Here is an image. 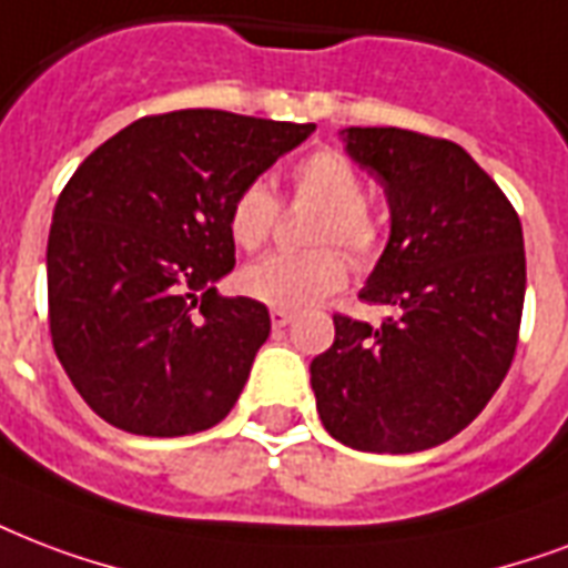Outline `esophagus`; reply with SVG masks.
Instances as JSON below:
<instances>
[{
  "label": "esophagus",
  "instance_id": "esophagus-1",
  "mask_svg": "<svg viewBox=\"0 0 568 568\" xmlns=\"http://www.w3.org/2000/svg\"><path fill=\"white\" fill-rule=\"evenodd\" d=\"M292 322H294V313H288V310H271V324H274L276 331Z\"/></svg>",
  "mask_w": 568,
  "mask_h": 568
}]
</instances>
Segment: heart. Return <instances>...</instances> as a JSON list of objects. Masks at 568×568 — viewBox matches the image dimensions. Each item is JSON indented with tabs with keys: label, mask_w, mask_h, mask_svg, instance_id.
<instances>
[{
	"label": "heart",
	"mask_w": 568,
	"mask_h": 568,
	"mask_svg": "<svg viewBox=\"0 0 568 568\" xmlns=\"http://www.w3.org/2000/svg\"><path fill=\"white\" fill-rule=\"evenodd\" d=\"M297 199L322 205L315 220V244H339L342 250L369 262L381 244L378 220L369 214L366 190L357 169L336 151H313L292 169ZM280 202L265 181H250L237 190L229 207V232L237 246L258 250L276 226ZM348 280V265L339 250H313V253H267L244 267L241 285L255 301L280 310H303L339 292Z\"/></svg>",
	"instance_id": "1"
}]
</instances>
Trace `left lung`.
Instances as JSON below:
<instances>
[{
  "instance_id": "left-lung-1",
  "label": "left lung",
  "mask_w": 568,
  "mask_h": 568,
  "mask_svg": "<svg viewBox=\"0 0 568 568\" xmlns=\"http://www.w3.org/2000/svg\"><path fill=\"white\" fill-rule=\"evenodd\" d=\"M384 187L389 237L361 288L393 306L378 327L336 315L310 363L331 438L363 453H419L456 438L509 372L525 306L521 220L462 145L402 128L339 130Z\"/></svg>"
}]
</instances>
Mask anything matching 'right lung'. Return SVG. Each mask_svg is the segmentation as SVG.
Segmentation results:
<instances>
[{"mask_svg": "<svg viewBox=\"0 0 568 568\" xmlns=\"http://www.w3.org/2000/svg\"><path fill=\"white\" fill-rule=\"evenodd\" d=\"M313 130L179 110L133 121L73 172L47 241L50 333L110 426L181 438L235 408L271 315L216 294L235 267L229 207Z\"/></svg>", "mask_w": 568, "mask_h": 568, "instance_id": "add662e5", "label": "right lung"}]
</instances>
